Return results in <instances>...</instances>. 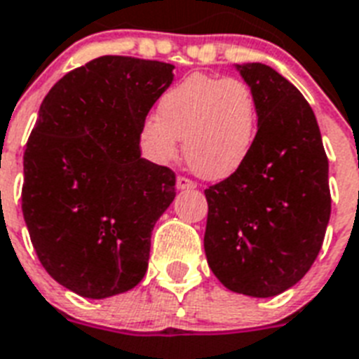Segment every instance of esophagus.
<instances>
[{"label":"esophagus","instance_id":"34e87169","mask_svg":"<svg viewBox=\"0 0 359 359\" xmlns=\"http://www.w3.org/2000/svg\"><path fill=\"white\" fill-rule=\"evenodd\" d=\"M176 185H177V189H180V191H185V189H194V187H196V183H194L193 180H189V177H185V176H177Z\"/></svg>","mask_w":359,"mask_h":359}]
</instances>
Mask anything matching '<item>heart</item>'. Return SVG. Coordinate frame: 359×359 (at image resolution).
I'll return each mask as SVG.
<instances>
[{
	"instance_id": "1",
	"label": "heart",
	"mask_w": 359,
	"mask_h": 359,
	"mask_svg": "<svg viewBox=\"0 0 359 359\" xmlns=\"http://www.w3.org/2000/svg\"><path fill=\"white\" fill-rule=\"evenodd\" d=\"M259 128V105L250 85L235 77L191 74L166 88L157 114L142 120L139 144L156 165L182 151L198 176L224 180L248 163Z\"/></svg>"
}]
</instances>
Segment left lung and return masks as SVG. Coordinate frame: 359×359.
Here are the masks:
<instances>
[{
    "label": "left lung",
    "instance_id": "1",
    "mask_svg": "<svg viewBox=\"0 0 359 359\" xmlns=\"http://www.w3.org/2000/svg\"><path fill=\"white\" fill-rule=\"evenodd\" d=\"M259 105L252 156L205 189L208 263L229 291L266 298L300 282L319 256L332 198L319 124L300 90L261 62L235 66Z\"/></svg>",
    "mask_w": 359,
    "mask_h": 359
}]
</instances>
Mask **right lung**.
Here are the masks:
<instances>
[{
	"instance_id": "obj_1",
	"label": "right lung",
	"mask_w": 359,
	"mask_h": 359,
	"mask_svg": "<svg viewBox=\"0 0 359 359\" xmlns=\"http://www.w3.org/2000/svg\"><path fill=\"white\" fill-rule=\"evenodd\" d=\"M172 70L98 57L59 79L39 109L22 211L42 266L85 298L126 293L144 278L151 229L176 196V174L139 148L140 124Z\"/></svg>"
}]
</instances>
